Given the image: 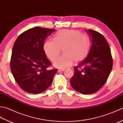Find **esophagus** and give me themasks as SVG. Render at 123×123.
Listing matches in <instances>:
<instances>
[{"mask_svg": "<svg viewBox=\"0 0 123 123\" xmlns=\"http://www.w3.org/2000/svg\"><path fill=\"white\" fill-rule=\"evenodd\" d=\"M65 70L64 69H60V70H58V71L60 72V71H64Z\"/></svg>", "mask_w": 123, "mask_h": 123, "instance_id": "34e87169", "label": "esophagus"}]
</instances>
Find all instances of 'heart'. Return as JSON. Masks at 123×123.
I'll return each mask as SVG.
<instances>
[{"label": "heart", "instance_id": "1", "mask_svg": "<svg viewBox=\"0 0 123 123\" xmlns=\"http://www.w3.org/2000/svg\"><path fill=\"white\" fill-rule=\"evenodd\" d=\"M55 40L49 39L44 43V49L51 60L59 55L62 49L63 55L54 60V66L65 69L71 66L73 61H81L88 55L90 49L88 36L78 31L62 30L57 32Z\"/></svg>", "mask_w": 123, "mask_h": 123}]
</instances>
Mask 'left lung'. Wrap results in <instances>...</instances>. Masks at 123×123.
Returning <instances> with one entry per match:
<instances>
[{
	"label": "left lung",
	"instance_id": "obj_1",
	"mask_svg": "<svg viewBox=\"0 0 123 123\" xmlns=\"http://www.w3.org/2000/svg\"><path fill=\"white\" fill-rule=\"evenodd\" d=\"M86 32L90 38L89 52L87 58L74 68L70 84L78 92L88 95L97 92L105 84L113 68V59L109 44L103 35L89 29Z\"/></svg>",
	"mask_w": 123,
	"mask_h": 123
}]
</instances>
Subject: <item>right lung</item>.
I'll return each instance as SVG.
<instances>
[{
  "instance_id": "obj_1",
  "label": "right lung",
  "mask_w": 123,
  "mask_h": 123,
  "mask_svg": "<svg viewBox=\"0 0 123 123\" xmlns=\"http://www.w3.org/2000/svg\"><path fill=\"white\" fill-rule=\"evenodd\" d=\"M55 31L35 27L22 33L15 41L10 69L17 84L26 92L40 93L52 84L57 69H49L52 64L43 46L45 39Z\"/></svg>"
}]
</instances>
